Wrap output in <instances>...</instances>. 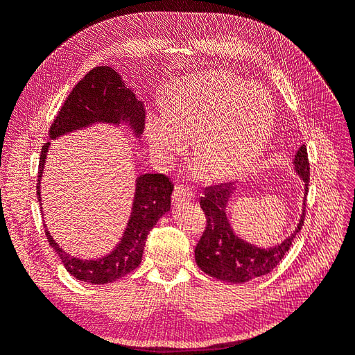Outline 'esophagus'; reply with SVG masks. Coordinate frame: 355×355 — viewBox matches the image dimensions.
<instances>
[{
	"mask_svg": "<svg viewBox=\"0 0 355 355\" xmlns=\"http://www.w3.org/2000/svg\"><path fill=\"white\" fill-rule=\"evenodd\" d=\"M192 197H194V196H192V192L187 191L185 188H182V187H176L175 191H173V196H171V201L178 204V202H184V201H191Z\"/></svg>",
	"mask_w": 355,
	"mask_h": 355,
	"instance_id": "esophagus-1",
	"label": "esophagus"
}]
</instances>
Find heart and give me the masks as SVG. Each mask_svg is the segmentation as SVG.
Listing matches in <instances>:
<instances>
[{
  "label": "heart",
  "instance_id": "heart-1",
  "mask_svg": "<svg viewBox=\"0 0 355 355\" xmlns=\"http://www.w3.org/2000/svg\"><path fill=\"white\" fill-rule=\"evenodd\" d=\"M274 116V105L263 90L250 89L234 75L210 72L182 83L167 110L149 116L146 136L163 163L184 151L187 137H194V154L213 179L222 180L262 154Z\"/></svg>",
  "mask_w": 355,
  "mask_h": 355
}]
</instances>
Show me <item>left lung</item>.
I'll list each match as a JSON object with an SVG mask.
<instances>
[{
    "instance_id": "left-lung-1",
    "label": "left lung",
    "mask_w": 355,
    "mask_h": 355,
    "mask_svg": "<svg viewBox=\"0 0 355 355\" xmlns=\"http://www.w3.org/2000/svg\"><path fill=\"white\" fill-rule=\"evenodd\" d=\"M296 173L305 182V197L309 184V161L306 146L302 145L295 155ZM234 184H220L204 191L200 206L206 214L207 225L196 247V262L210 277L232 284L245 283L271 272L288 252L296 234L305 220V210L296 230L282 244L262 249L241 240L234 234L227 219V206ZM306 200V198H305Z\"/></svg>"
}]
</instances>
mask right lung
Here are the masks:
<instances>
[{"label":"right lung","instance_id":"right-lung-1","mask_svg":"<svg viewBox=\"0 0 355 355\" xmlns=\"http://www.w3.org/2000/svg\"><path fill=\"white\" fill-rule=\"evenodd\" d=\"M93 123H127L136 136L144 133V103L136 99L135 93L125 87L120 75L110 67H96L84 75L62 105L58 116L50 125L49 136L50 139H56ZM49 145L50 142L41 148L37 180L38 201H41L40 180L44 170ZM171 192L173 184L166 175L146 173L139 176L132 214L123 239L108 256L101 259L84 261L69 256L53 240L50 232L44 230L47 241L60 257L67 271L77 280L92 284L112 283L136 270L141 263L149 231L170 210Z\"/></svg>","mask_w":355,"mask_h":355}]
</instances>
